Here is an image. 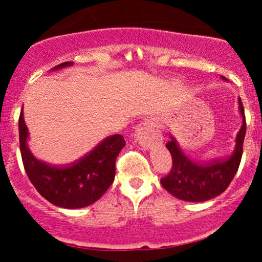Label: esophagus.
I'll list each match as a JSON object with an SVG mask.
<instances>
[{"instance_id": "34e87169", "label": "esophagus", "mask_w": 262, "mask_h": 262, "mask_svg": "<svg viewBox=\"0 0 262 262\" xmlns=\"http://www.w3.org/2000/svg\"><path fill=\"white\" fill-rule=\"evenodd\" d=\"M158 130H156L155 124L151 121L141 122L135 128V138L143 146H150L158 140Z\"/></svg>"}]
</instances>
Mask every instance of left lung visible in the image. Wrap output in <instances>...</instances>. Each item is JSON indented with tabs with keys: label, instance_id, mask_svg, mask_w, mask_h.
<instances>
[{
	"label": "left lung",
	"instance_id": "8db88e82",
	"mask_svg": "<svg viewBox=\"0 0 262 262\" xmlns=\"http://www.w3.org/2000/svg\"><path fill=\"white\" fill-rule=\"evenodd\" d=\"M239 110L243 116V125L236 135L234 152L225 160L198 164L182 154L173 138L167 141L166 148L172 158V167L170 172L161 179L162 187L175 197L188 202H203L223 193L235 176L243 156L246 119L240 98Z\"/></svg>",
	"mask_w": 262,
	"mask_h": 262
}]
</instances>
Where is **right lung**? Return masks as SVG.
<instances>
[{"instance_id": "obj_1", "label": "right lung", "mask_w": 262, "mask_h": 262, "mask_svg": "<svg viewBox=\"0 0 262 262\" xmlns=\"http://www.w3.org/2000/svg\"><path fill=\"white\" fill-rule=\"evenodd\" d=\"M66 61L54 69L73 65ZM19 149L29 181L50 203L62 208H82L95 203L112 185L116 175V159L125 146L124 138L114 134L102 140L80 160L66 166H53L38 160L27 146L28 130L23 111L18 121Z\"/></svg>"}]
</instances>
